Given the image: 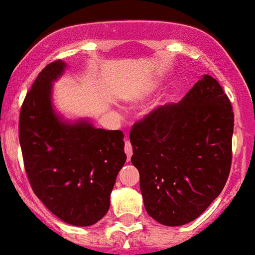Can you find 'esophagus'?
Here are the masks:
<instances>
[{"label":"esophagus","mask_w":255,"mask_h":255,"mask_svg":"<svg viewBox=\"0 0 255 255\" xmlns=\"http://www.w3.org/2000/svg\"><path fill=\"white\" fill-rule=\"evenodd\" d=\"M124 151H126V154H127V158L129 159V158L132 157V145L129 141H126V144H124Z\"/></svg>","instance_id":"1"}]
</instances>
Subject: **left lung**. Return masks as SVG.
<instances>
[{"instance_id": "8db88e82", "label": "left lung", "mask_w": 255, "mask_h": 255, "mask_svg": "<svg viewBox=\"0 0 255 255\" xmlns=\"http://www.w3.org/2000/svg\"><path fill=\"white\" fill-rule=\"evenodd\" d=\"M233 111L204 75L179 104L160 106L132 127L131 162L146 213L168 227L189 223L223 190L232 160Z\"/></svg>"}]
</instances>
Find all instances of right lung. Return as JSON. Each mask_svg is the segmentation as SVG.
<instances>
[{
  "mask_svg": "<svg viewBox=\"0 0 255 255\" xmlns=\"http://www.w3.org/2000/svg\"><path fill=\"white\" fill-rule=\"evenodd\" d=\"M67 68L55 61L27 93L19 119V142L31 187L48 210L65 223L88 227L110 207L118 172L126 163L122 131L96 128L88 119L57 113L53 83Z\"/></svg>",
  "mask_w": 255,
  "mask_h": 255,
  "instance_id": "obj_1",
  "label": "right lung"
}]
</instances>
